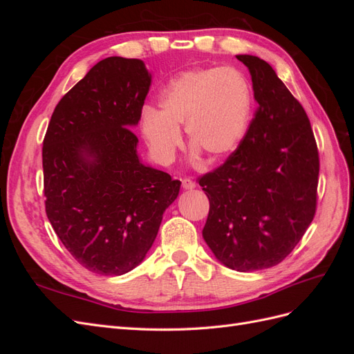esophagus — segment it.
I'll return each mask as SVG.
<instances>
[{
    "mask_svg": "<svg viewBox=\"0 0 354 354\" xmlns=\"http://www.w3.org/2000/svg\"><path fill=\"white\" fill-rule=\"evenodd\" d=\"M181 186H183V189H186V190H190V189H195L196 185L192 178H183L181 180Z\"/></svg>",
    "mask_w": 354,
    "mask_h": 354,
    "instance_id": "34e87169",
    "label": "esophagus"
}]
</instances>
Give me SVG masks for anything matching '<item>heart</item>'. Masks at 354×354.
Wrapping results in <instances>:
<instances>
[{"label":"heart","instance_id":"b5f03b06","mask_svg":"<svg viewBox=\"0 0 354 354\" xmlns=\"http://www.w3.org/2000/svg\"><path fill=\"white\" fill-rule=\"evenodd\" d=\"M251 112L248 81L233 68H199L178 73L159 94V111L145 108L142 131L160 162L174 159L186 125L192 147L209 160L233 152Z\"/></svg>","mask_w":354,"mask_h":354}]
</instances>
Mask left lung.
<instances>
[{
    "mask_svg": "<svg viewBox=\"0 0 354 354\" xmlns=\"http://www.w3.org/2000/svg\"><path fill=\"white\" fill-rule=\"evenodd\" d=\"M236 57L259 106L236 151L198 178L209 199L202 234L224 266L254 272L283 261L313 221L319 152L304 108L269 63Z\"/></svg>",
    "mask_w": 354,
    "mask_h": 354,
    "instance_id": "obj_1",
    "label": "left lung"
}]
</instances>
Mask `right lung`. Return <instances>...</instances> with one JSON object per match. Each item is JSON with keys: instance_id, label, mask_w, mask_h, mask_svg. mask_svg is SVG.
<instances>
[{"instance_id": "obj_1", "label": "right lung", "mask_w": 354, "mask_h": 354, "mask_svg": "<svg viewBox=\"0 0 354 354\" xmlns=\"http://www.w3.org/2000/svg\"><path fill=\"white\" fill-rule=\"evenodd\" d=\"M151 73L138 59L108 57L63 95L42 142L46 212L85 269L120 276L142 263L180 181L140 162L133 127Z\"/></svg>"}]
</instances>
